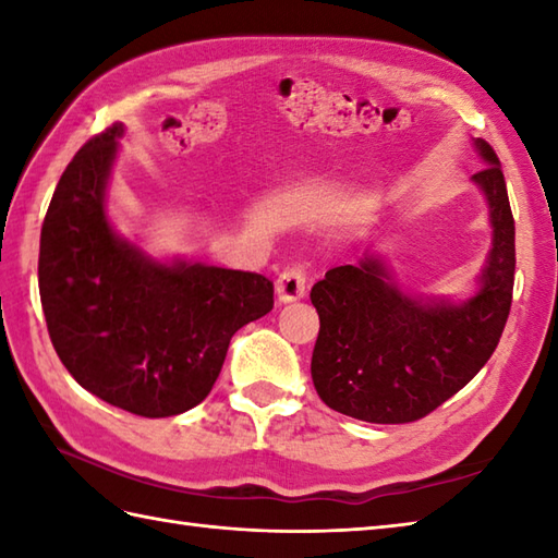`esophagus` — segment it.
<instances>
[{
    "label": "esophagus",
    "instance_id": "esophagus-1",
    "mask_svg": "<svg viewBox=\"0 0 558 558\" xmlns=\"http://www.w3.org/2000/svg\"><path fill=\"white\" fill-rule=\"evenodd\" d=\"M276 292L280 302H294L306 294V270L302 264H292L280 270L276 280Z\"/></svg>",
    "mask_w": 558,
    "mask_h": 558
}]
</instances>
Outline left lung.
I'll list each match as a JSON object with an SVG mask.
<instances>
[{
  "mask_svg": "<svg viewBox=\"0 0 558 558\" xmlns=\"http://www.w3.org/2000/svg\"><path fill=\"white\" fill-rule=\"evenodd\" d=\"M487 168L472 174L489 198L494 246L470 302L410 300L386 282L376 258L336 266L312 288L318 338L316 393L330 410L374 424H408L470 384L499 345L513 302L515 220L499 156L477 138Z\"/></svg>",
  "mask_w": 558,
  "mask_h": 558,
  "instance_id": "obj_1",
  "label": "left lung"
}]
</instances>
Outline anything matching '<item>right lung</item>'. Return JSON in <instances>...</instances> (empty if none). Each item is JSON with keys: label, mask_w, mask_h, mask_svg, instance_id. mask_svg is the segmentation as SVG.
<instances>
[{"label": "right lung", "mask_w": 558, "mask_h": 558, "mask_svg": "<svg viewBox=\"0 0 558 558\" xmlns=\"http://www.w3.org/2000/svg\"><path fill=\"white\" fill-rule=\"evenodd\" d=\"M114 122L78 148L40 232L38 286L52 345L93 396L138 417H172L204 400L232 336L272 310L260 272L153 264L122 242L102 192Z\"/></svg>", "instance_id": "right-lung-1"}]
</instances>
